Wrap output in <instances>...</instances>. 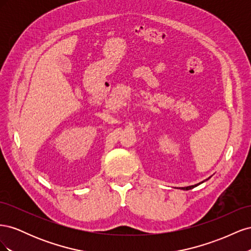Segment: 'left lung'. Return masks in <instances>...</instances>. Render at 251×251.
I'll return each instance as SVG.
<instances>
[{"label":"left lung","instance_id":"1","mask_svg":"<svg viewBox=\"0 0 251 251\" xmlns=\"http://www.w3.org/2000/svg\"><path fill=\"white\" fill-rule=\"evenodd\" d=\"M209 179V178H208ZM207 180V179H206ZM201 183H203V182H201ZM200 183H198V184H195V185H191V186H186V187H182V189H186V191H188V189H192V188H194V187H196V186H198Z\"/></svg>","mask_w":251,"mask_h":251}]
</instances>
